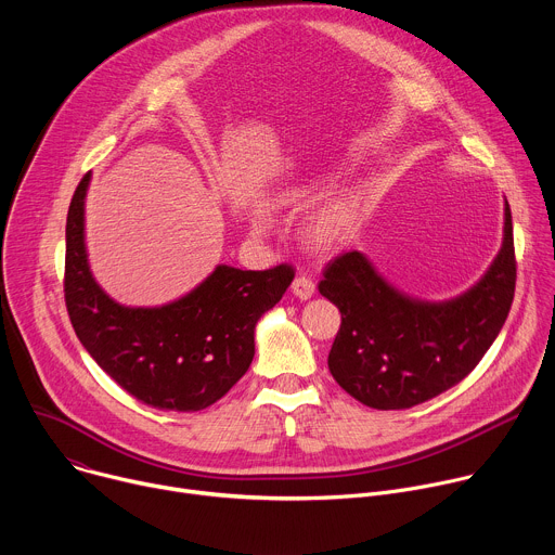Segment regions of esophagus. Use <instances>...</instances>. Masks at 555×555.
I'll return each mask as SVG.
<instances>
[{
  "label": "esophagus",
  "mask_w": 555,
  "mask_h": 555,
  "mask_svg": "<svg viewBox=\"0 0 555 555\" xmlns=\"http://www.w3.org/2000/svg\"><path fill=\"white\" fill-rule=\"evenodd\" d=\"M313 292H315V285H313V281H311L309 276H296V279H294V283H292V294H294L296 298L309 300V298L313 296Z\"/></svg>",
  "instance_id": "1"
}]
</instances>
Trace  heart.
Returning <instances> with one entry per match:
<instances>
[{
    "instance_id": "1",
    "label": "heart",
    "mask_w": 555,
    "mask_h": 555,
    "mask_svg": "<svg viewBox=\"0 0 555 555\" xmlns=\"http://www.w3.org/2000/svg\"><path fill=\"white\" fill-rule=\"evenodd\" d=\"M325 191V182L313 178L305 182L289 184L281 189L274 195V204L279 208H289V210H300L311 206L315 199H319ZM369 189L364 184H349L323 202L315 204L311 212L305 217L300 225V240L315 253H336L345 248L358 230L362 228L366 212H369ZM272 212L263 206L253 210L250 217V230L257 236H266L272 230Z\"/></svg>"
}]
</instances>
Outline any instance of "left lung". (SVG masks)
<instances>
[{
  "mask_svg": "<svg viewBox=\"0 0 555 555\" xmlns=\"http://www.w3.org/2000/svg\"><path fill=\"white\" fill-rule=\"evenodd\" d=\"M516 259L509 204L503 246L467 292L420 300L392 287L358 250L327 263L319 292L343 315L330 351L334 379L364 406L400 411L459 384L503 330L514 300Z\"/></svg>",
  "mask_w": 555,
  "mask_h": 555,
  "instance_id": "left-lung-1",
  "label": "left lung"
}]
</instances>
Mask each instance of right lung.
<instances>
[{
	"label": "right lung",
	"instance_id": "1",
	"mask_svg": "<svg viewBox=\"0 0 555 555\" xmlns=\"http://www.w3.org/2000/svg\"><path fill=\"white\" fill-rule=\"evenodd\" d=\"M90 173L65 223V305L96 364L135 400L160 411H202L242 379L255 358V327L294 279L292 266H217L197 287L160 307H127L96 283L86 248Z\"/></svg>",
	"mask_w": 555,
	"mask_h": 555
}]
</instances>
